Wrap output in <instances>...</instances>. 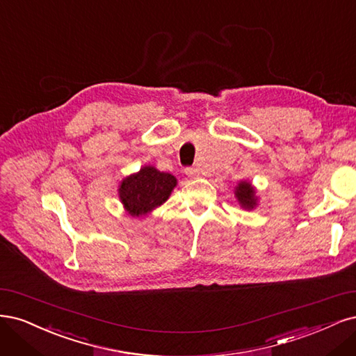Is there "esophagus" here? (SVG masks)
Listing matches in <instances>:
<instances>
[{
	"mask_svg": "<svg viewBox=\"0 0 356 356\" xmlns=\"http://www.w3.org/2000/svg\"><path fill=\"white\" fill-rule=\"evenodd\" d=\"M185 173H186L189 177H193V179H195V177H200V175H201L198 168H186Z\"/></svg>",
	"mask_w": 356,
	"mask_h": 356,
	"instance_id": "obj_1",
	"label": "esophagus"
}]
</instances>
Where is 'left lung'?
Wrapping results in <instances>:
<instances>
[{
  "mask_svg": "<svg viewBox=\"0 0 356 356\" xmlns=\"http://www.w3.org/2000/svg\"><path fill=\"white\" fill-rule=\"evenodd\" d=\"M235 197L239 202V205L245 210H253L257 205V197L256 189L251 186L250 181H239L238 186L235 188Z\"/></svg>",
  "mask_w": 356,
  "mask_h": 356,
  "instance_id": "8db88e82",
  "label": "left lung"
}]
</instances>
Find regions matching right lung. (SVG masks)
<instances>
[{
	"label": "right lung",
	"instance_id": "add662e5",
	"mask_svg": "<svg viewBox=\"0 0 356 356\" xmlns=\"http://www.w3.org/2000/svg\"><path fill=\"white\" fill-rule=\"evenodd\" d=\"M176 185L177 179L173 175L145 165L137 173L122 179L118 195L125 211L133 217H140L164 204Z\"/></svg>",
	"mask_w": 356,
	"mask_h": 356
}]
</instances>
